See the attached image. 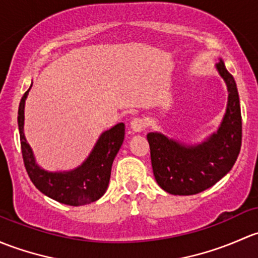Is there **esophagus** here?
<instances>
[{
	"label": "esophagus",
	"mask_w": 258,
	"mask_h": 258,
	"mask_svg": "<svg viewBox=\"0 0 258 258\" xmlns=\"http://www.w3.org/2000/svg\"><path fill=\"white\" fill-rule=\"evenodd\" d=\"M130 126H132V129L134 130V132L140 133L143 132V130L147 129L148 123L144 118H142V116H137V118H134L130 121Z\"/></svg>",
	"instance_id": "1"
}]
</instances>
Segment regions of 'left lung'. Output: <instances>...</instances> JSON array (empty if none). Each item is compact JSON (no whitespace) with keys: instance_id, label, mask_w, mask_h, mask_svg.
Wrapping results in <instances>:
<instances>
[{"instance_id":"8db88e82","label":"left lung","mask_w":258,"mask_h":258,"mask_svg":"<svg viewBox=\"0 0 258 258\" xmlns=\"http://www.w3.org/2000/svg\"><path fill=\"white\" fill-rule=\"evenodd\" d=\"M228 90V104L216 134L198 147H185L159 133H149L151 166L156 182L172 195H195L216 184L235 164L242 143L237 87L220 60L216 66Z\"/></svg>"}]
</instances>
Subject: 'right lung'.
<instances>
[{
	"mask_svg": "<svg viewBox=\"0 0 258 258\" xmlns=\"http://www.w3.org/2000/svg\"><path fill=\"white\" fill-rule=\"evenodd\" d=\"M28 90L20 102L18 129L23 164L31 181L42 194L66 205L82 206L97 201L108 188L111 164L123 144L125 125L119 123L103 133L89 158L78 169L71 172H47L34 163L33 154L23 133L25 100Z\"/></svg>",
	"mask_w": 258,
	"mask_h": 258,
	"instance_id": "1",
	"label": "right lung"
}]
</instances>
